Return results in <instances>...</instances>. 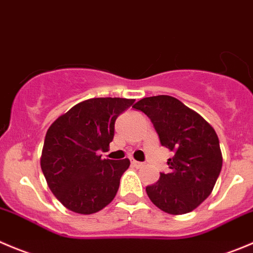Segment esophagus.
Returning a JSON list of instances; mask_svg holds the SVG:
<instances>
[{"instance_id":"1","label":"esophagus","mask_w":253,"mask_h":253,"mask_svg":"<svg viewBox=\"0 0 253 253\" xmlns=\"http://www.w3.org/2000/svg\"><path fill=\"white\" fill-rule=\"evenodd\" d=\"M131 163L133 164L134 167H136V168H141V167H143L144 166V163H142V162H138V161H131Z\"/></svg>"}]
</instances>
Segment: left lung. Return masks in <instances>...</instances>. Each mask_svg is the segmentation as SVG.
Returning a JSON list of instances; mask_svg holds the SVG:
<instances>
[{"label": "left lung", "instance_id": "8db88e82", "mask_svg": "<svg viewBox=\"0 0 253 253\" xmlns=\"http://www.w3.org/2000/svg\"><path fill=\"white\" fill-rule=\"evenodd\" d=\"M151 119L162 146L174 153L169 171L147 186L151 202L171 215L197 209L214 189L222 167L215 129L194 110L168 95L144 97L133 105Z\"/></svg>", "mask_w": 253, "mask_h": 253}]
</instances>
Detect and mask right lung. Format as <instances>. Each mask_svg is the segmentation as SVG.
Returning a JSON list of instances; mask_svg holds the SVG:
<instances>
[{
  "mask_svg": "<svg viewBox=\"0 0 253 253\" xmlns=\"http://www.w3.org/2000/svg\"><path fill=\"white\" fill-rule=\"evenodd\" d=\"M133 99L95 97L79 102L48 128L41 167L49 189L67 209L94 214L114 200L128 159H101L115 134V121Z\"/></svg>",
  "mask_w": 253,
  "mask_h": 253,
  "instance_id": "obj_1",
  "label": "right lung"
}]
</instances>
